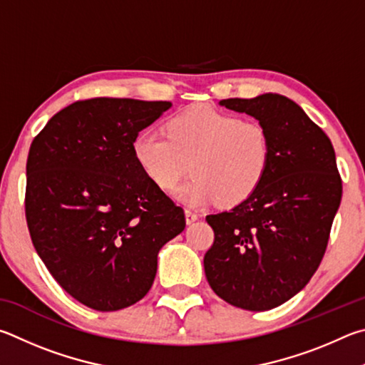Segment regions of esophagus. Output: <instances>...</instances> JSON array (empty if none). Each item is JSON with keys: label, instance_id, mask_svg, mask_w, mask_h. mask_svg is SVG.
Returning <instances> with one entry per match:
<instances>
[{"label": "esophagus", "instance_id": "esophagus-1", "mask_svg": "<svg viewBox=\"0 0 365 365\" xmlns=\"http://www.w3.org/2000/svg\"><path fill=\"white\" fill-rule=\"evenodd\" d=\"M197 220H199V215L186 210V222H187V225H192V222H195Z\"/></svg>", "mask_w": 365, "mask_h": 365}]
</instances>
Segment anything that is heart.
Here are the masks:
<instances>
[{"label": "heart", "mask_w": 365, "mask_h": 365, "mask_svg": "<svg viewBox=\"0 0 365 365\" xmlns=\"http://www.w3.org/2000/svg\"><path fill=\"white\" fill-rule=\"evenodd\" d=\"M166 138L145 130L133 139L140 171L170 192L189 168L192 179L176 190V200L202 208L221 200L235 205L259 187L271 163L266 128L208 104H195L165 125Z\"/></svg>", "instance_id": "b5f03b06"}]
</instances>
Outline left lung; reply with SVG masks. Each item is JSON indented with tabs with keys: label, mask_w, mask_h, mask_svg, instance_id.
<instances>
[{
	"label": "left lung",
	"mask_w": 365,
	"mask_h": 365,
	"mask_svg": "<svg viewBox=\"0 0 365 365\" xmlns=\"http://www.w3.org/2000/svg\"><path fill=\"white\" fill-rule=\"evenodd\" d=\"M220 106L266 128L271 163L248 199L207 216L215 242L203 258L205 276L229 304L267 311L302 292L321 264L341 202L335 150L327 134L282 94L222 99Z\"/></svg>",
	"instance_id": "left-lung-1"
}]
</instances>
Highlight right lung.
<instances>
[{
  "label": "right lung",
  "mask_w": 365,
  "mask_h": 365,
  "mask_svg": "<svg viewBox=\"0 0 365 365\" xmlns=\"http://www.w3.org/2000/svg\"><path fill=\"white\" fill-rule=\"evenodd\" d=\"M171 102L96 98L51 118L30 145L25 216L57 284L96 311L150 290L157 257L186 227L184 212L147 178L133 139Z\"/></svg>",
  "instance_id": "1"
}]
</instances>
